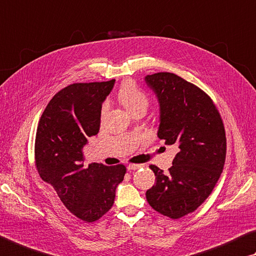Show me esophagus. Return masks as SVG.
<instances>
[{
    "label": "esophagus",
    "mask_w": 256,
    "mask_h": 256,
    "mask_svg": "<svg viewBox=\"0 0 256 256\" xmlns=\"http://www.w3.org/2000/svg\"><path fill=\"white\" fill-rule=\"evenodd\" d=\"M142 166V164H130L128 166V171H131V170H136V169H138V168H141Z\"/></svg>",
    "instance_id": "1"
}]
</instances>
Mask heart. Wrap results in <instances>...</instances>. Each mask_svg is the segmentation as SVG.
Returning <instances> with one entry per match:
<instances>
[{
    "instance_id": "heart-1",
    "label": "heart",
    "mask_w": 256,
    "mask_h": 256,
    "mask_svg": "<svg viewBox=\"0 0 256 256\" xmlns=\"http://www.w3.org/2000/svg\"><path fill=\"white\" fill-rule=\"evenodd\" d=\"M118 100L130 113L134 114L138 110H146L148 106V97L142 90L136 86L134 82H124L118 92ZM108 104L105 103L102 108V114H105Z\"/></svg>"
}]
</instances>
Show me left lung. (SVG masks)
Masks as SVG:
<instances>
[{"label":"left lung","mask_w":256,"mask_h":256,"mask_svg":"<svg viewBox=\"0 0 256 256\" xmlns=\"http://www.w3.org/2000/svg\"><path fill=\"white\" fill-rule=\"evenodd\" d=\"M146 82L160 104L158 136L179 148L166 174L150 166L156 184L146 200L158 212L178 220L196 210L220 179L226 158L224 124L210 97L176 74L156 72Z\"/></svg>","instance_id":"8db88e82"}]
</instances>
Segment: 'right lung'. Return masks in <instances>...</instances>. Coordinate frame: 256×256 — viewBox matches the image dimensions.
<instances>
[{"label": "right lung", "mask_w": 256, "mask_h": 256, "mask_svg": "<svg viewBox=\"0 0 256 256\" xmlns=\"http://www.w3.org/2000/svg\"><path fill=\"white\" fill-rule=\"evenodd\" d=\"M108 82H76L48 103L36 134L34 159L40 178L80 220L92 222L112 208L122 182L123 164H84L82 148L100 131L102 104L114 86Z\"/></svg>", "instance_id": "right-lung-1"}]
</instances>
